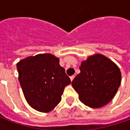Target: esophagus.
<instances>
[{"label":"esophagus","instance_id":"obj_1","mask_svg":"<svg viewBox=\"0 0 130 130\" xmlns=\"http://www.w3.org/2000/svg\"><path fill=\"white\" fill-rule=\"evenodd\" d=\"M74 79V75H72V76H70V80H71V82H72L73 81V79Z\"/></svg>","mask_w":130,"mask_h":130}]
</instances>
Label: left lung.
I'll use <instances>...</instances> for the list:
<instances>
[{"instance_id": "8db88e82", "label": "left lung", "mask_w": 130, "mask_h": 130, "mask_svg": "<svg viewBox=\"0 0 130 130\" xmlns=\"http://www.w3.org/2000/svg\"><path fill=\"white\" fill-rule=\"evenodd\" d=\"M81 72L72 82L79 100L93 109L111 101L121 83V72L116 63L101 54L89 56L79 67Z\"/></svg>"}]
</instances>
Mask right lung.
<instances>
[{"mask_svg":"<svg viewBox=\"0 0 130 130\" xmlns=\"http://www.w3.org/2000/svg\"><path fill=\"white\" fill-rule=\"evenodd\" d=\"M60 58L51 54L25 58L17 64L19 81L26 100L40 112L52 111L61 100L64 88L70 84Z\"/></svg>","mask_w":130,"mask_h":130,"instance_id":"right-lung-1","label":"right lung"}]
</instances>
